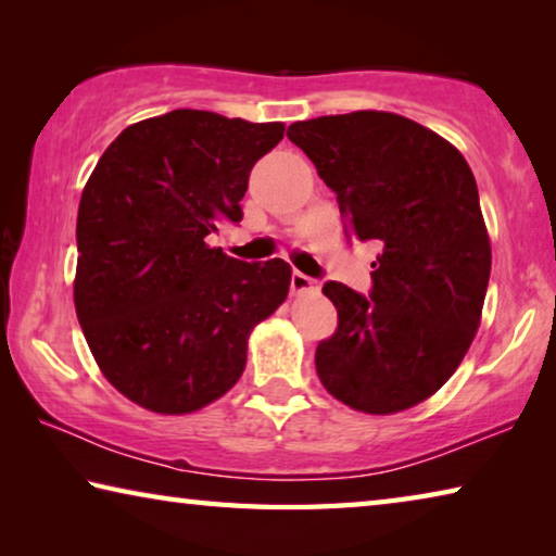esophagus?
<instances>
[{
	"instance_id": "obj_1",
	"label": "esophagus",
	"mask_w": 556,
	"mask_h": 556,
	"mask_svg": "<svg viewBox=\"0 0 556 556\" xmlns=\"http://www.w3.org/2000/svg\"><path fill=\"white\" fill-rule=\"evenodd\" d=\"M289 287H291V291H294V294H301V291L314 289V287H316V279L304 275V271H291Z\"/></svg>"
}]
</instances>
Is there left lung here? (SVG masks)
Instances as JSON below:
<instances>
[{"mask_svg":"<svg viewBox=\"0 0 556 556\" xmlns=\"http://www.w3.org/2000/svg\"><path fill=\"white\" fill-rule=\"evenodd\" d=\"M287 137L336 193L345 238L382 248L368 296L324 285L338 326L316 348L318 378L357 412L414 407L454 375L481 324L491 240L473 172L392 112L294 122Z\"/></svg>","mask_w":556,"mask_h":556,"instance_id":"1","label":"left lung"}]
</instances>
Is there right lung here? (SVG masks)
Returning <instances> with one entry per match:
<instances>
[{"mask_svg":"<svg viewBox=\"0 0 556 556\" xmlns=\"http://www.w3.org/2000/svg\"><path fill=\"white\" fill-rule=\"evenodd\" d=\"M281 122L174 110L127 127L80 195L75 312L105 378L159 414L223 397L248 336L287 299L285 260L242 262L208 244L240 223L257 159Z\"/></svg>","mask_w":556,"mask_h":556,"instance_id":"right-lung-1","label":"right lung"}]
</instances>
